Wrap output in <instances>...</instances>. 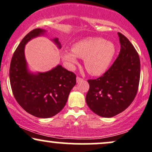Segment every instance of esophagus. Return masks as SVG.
Here are the masks:
<instances>
[{
	"label": "esophagus",
	"mask_w": 152,
	"mask_h": 152,
	"mask_svg": "<svg viewBox=\"0 0 152 152\" xmlns=\"http://www.w3.org/2000/svg\"><path fill=\"white\" fill-rule=\"evenodd\" d=\"M83 81V79L79 77V76H78V77H76V81H77V83L81 82V81Z\"/></svg>",
	"instance_id": "esophagus-1"
}]
</instances>
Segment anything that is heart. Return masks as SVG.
<instances>
[{
    "mask_svg": "<svg viewBox=\"0 0 152 152\" xmlns=\"http://www.w3.org/2000/svg\"><path fill=\"white\" fill-rule=\"evenodd\" d=\"M115 53V47L110 41L100 37H87L75 43L72 50H65L62 58L70 66L84 58L85 68L89 74L99 76L107 71Z\"/></svg>",
    "mask_w": 152,
    "mask_h": 152,
    "instance_id": "1",
    "label": "heart"
}]
</instances>
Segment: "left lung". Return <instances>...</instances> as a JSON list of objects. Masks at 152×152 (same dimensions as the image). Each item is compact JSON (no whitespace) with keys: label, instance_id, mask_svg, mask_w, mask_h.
Instances as JSON below:
<instances>
[{"label":"left lung","instance_id":"8db88e82","mask_svg":"<svg viewBox=\"0 0 152 152\" xmlns=\"http://www.w3.org/2000/svg\"><path fill=\"white\" fill-rule=\"evenodd\" d=\"M121 51L110 68L96 79L88 80L87 105L95 114L112 118L129 107L137 94L140 80L139 56L131 42L118 32Z\"/></svg>","mask_w":152,"mask_h":152}]
</instances>
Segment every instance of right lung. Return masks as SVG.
Instances as JSON below:
<instances>
[{"mask_svg":"<svg viewBox=\"0 0 152 152\" xmlns=\"http://www.w3.org/2000/svg\"><path fill=\"white\" fill-rule=\"evenodd\" d=\"M46 30L35 29L23 38L13 55L9 70L15 99L25 111L39 118L56 115L66 105L68 95L76 84L75 73L58 65L47 72H30L24 55L25 45L33 38L44 35ZM61 48L58 38L52 39Z\"/></svg>","mask_w":152,"mask_h":152,"instance_id":"add662e5","label":"right lung"}]
</instances>
